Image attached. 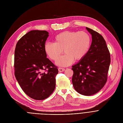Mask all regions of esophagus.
<instances>
[{"label": "esophagus", "instance_id": "esophagus-1", "mask_svg": "<svg viewBox=\"0 0 123 123\" xmlns=\"http://www.w3.org/2000/svg\"><path fill=\"white\" fill-rule=\"evenodd\" d=\"M65 71V68H58V71L59 72H60V73H61V72H64Z\"/></svg>", "mask_w": 123, "mask_h": 123}]
</instances>
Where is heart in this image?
<instances>
[{
    "mask_svg": "<svg viewBox=\"0 0 123 123\" xmlns=\"http://www.w3.org/2000/svg\"><path fill=\"white\" fill-rule=\"evenodd\" d=\"M91 44L90 35L83 31H64L57 34L54 43L47 42L44 45L46 55L53 61L58 59L63 53L66 54L56 62V64L68 66L74 60L82 59L89 51Z\"/></svg>",
    "mask_w": 123,
    "mask_h": 123,
    "instance_id": "b5f03b06",
    "label": "heart"
}]
</instances>
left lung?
I'll return each mask as SVG.
<instances>
[{"mask_svg": "<svg viewBox=\"0 0 123 123\" xmlns=\"http://www.w3.org/2000/svg\"><path fill=\"white\" fill-rule=\"evenodd\" d=\"M86 29L92 34V44L86 55L72 66V82L77 92L90 96L97 93L106 84L111 56L101 35L90 28Z\"/></svg>", "mask_w": 123, "mask_h": 123, "instance_id": "left-lung-1", "label": "left lung"}]
</instances>
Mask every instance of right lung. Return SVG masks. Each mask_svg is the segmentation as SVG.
<instances>
[{"label":"right lung","mask_w":123,"mask_h":123,"mask_svg":"<svg viewBox=\"0 0 123 123\" xmlns=\"http://www.w3.org/2000/svg\"><path fill=\"white\" fill-rule=\"evenodd\" d=\"M46 31L32 30L17 42L14 51V75L24 92L37 100L49 97L55 87L57 67L48 58Z\"/></svg>","instance_id":"1"}]
</instances>
